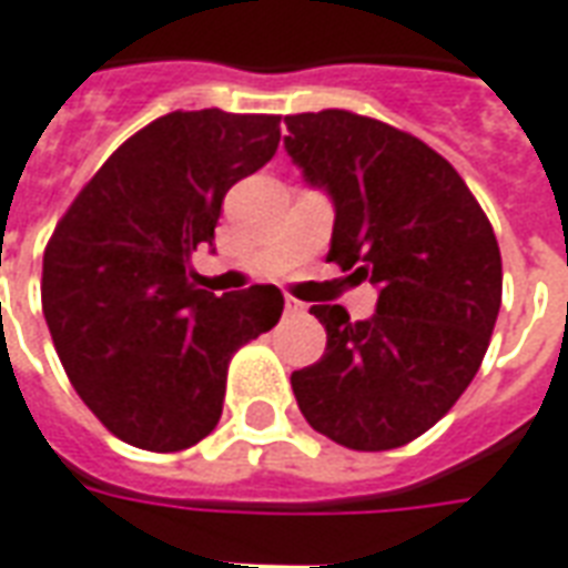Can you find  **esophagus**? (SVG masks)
I'll return each instance as SVG.
<instances>
[{"mask_svg": "<svg viewBox=\"0 0 568 568\" xmlns=\"http://www.w3.org/2000/svg\"><path fill=\"white\" fill-rule=\"evenodd\" d=\"M284 312H287V315H303L305 312V305L300 303V300H293V296H287V300H284Z\"/></svg>", "mask_w": 568, "mask_h": 568, "instance_id": "34e87169", "label": "esophagus"}]
</instances>
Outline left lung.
<instances>
[{"label":"left lung","instance_id":"1","mask_svg":"<svg viewBox=\"0 0 568 568\" xmlns=\"http://www.w3.org/2000/svg\"><path fill=\"white\" fill-rule=\"evenodd\" d=\"M284 124L287 155L336 211L327 260L379 291L367 321L312 305L327 348L291 376L296 404L348 449L404 446L444 419L480 369L501 308L496 232L419 136L348 110Z\"/></svg>","mask_w":568,"mask_h":568}]
</instances>
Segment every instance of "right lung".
<instances>
[{
    "label": "right lung",
    "mask_w": 568,
    "mask_h": 568,
    "mask_svg": "<svg viewBox=\"0 0 568 568\" xmlns=\"http://www.w3.org/2000/svg\"><path fill=\"white\" fill-rule=\"evenodd\" d=\"M281 115L168 112L112 152L42 260V312L72 388L119 440L189 449L223 416L229 361L284 312L275 284L213 296L189 281L226 192L256 174Z\"/></svg>",
    "instance_id": "1"
}]
</instances>
